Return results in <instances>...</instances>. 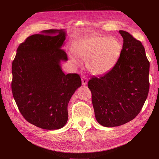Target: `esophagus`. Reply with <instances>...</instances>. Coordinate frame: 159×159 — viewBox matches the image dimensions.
Segmentation results:
<instances>
[{"label": "esophagus", "instance_id": "1", "mask_svg": "<svg viewBox=\"0 0 159 159\" xmlns=\"http://www.w3.org/2000/svg\"><path fill=\"white\" fill-rule=\"evenodd\" d=\"M82 84L83 86H86L88 83V79L86 76H83L82 77Z\"/></svg>", "mask_w": 159, "mask_h": 159}]
</instances>
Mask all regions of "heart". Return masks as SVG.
<instances>
[{
	"label": "heart",
	"mask_w": 159,
	"mask_h": 159,
	"mask_svg": "<svg viewBox=\"0 0 159 159\" xmlns=\"http://www.w3.org/2000/svg\"><path fill=\"white\" fill-rule=\"evenodd\" d=\"M122 46L114 37L91 36L80 39L75 44V55L86 61L88 70L93 75H100L110 71L120 55ZM70 61L78 64L79 61L70 53Z\"/></svg>",
	"instance_id": "1"
}]
</instances>
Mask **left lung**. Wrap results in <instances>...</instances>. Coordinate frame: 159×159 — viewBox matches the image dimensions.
Returning a JSON list of instances; mask_svg holds the SVG:
<instances>
[{
  "instance_id": "8db88e82",
  "label": "left lung",
  "mask_w": 159,
  "mask_h": 159,
  "mask_svg": "<svg viewBox=\"0 0 159 159\" xmlns=\"http://www.w3.org/2000/svg\"><path fill=\"white\" fill-rule=\"evenodd\" d=\"M123 46L113 68L88 83L97 122L105 127L126 124L140 113L148 97L149 62L141 42L120 30Z\"/></svg>"
}]
</instances>
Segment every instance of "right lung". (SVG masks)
<instances>
[{"label":"right lung","instance_id":"add662e5","mask_svg":"<svg viewBox=\"0 0 159 159\" xmlns=\"http://www.w3.org/2000/svg\"><path fill=\"white\" fill-rule=\"evenodd\" d=\"M64 30H48L28 37L16 50L12 63L11 89L19 110L30 123L42 129H58L68 119V105L79 87L77 73L66 75L68 61L62 46Z\"/></svg>","mask_w":159,"mask_h":159}]
</instances>
